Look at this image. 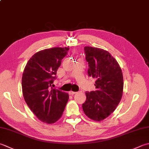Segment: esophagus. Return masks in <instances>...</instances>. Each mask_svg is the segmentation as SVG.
<instances>
[{
    "label": "esophagus",
    "mask_w": 149,
    "mask_h": 149,
    "mask_svg": "<svg viewBox=\"0 0 149 149\" xmlns=\"http://www.w3.org/2000/svg\"><path fill=\"white\" fill-rule=\"evenodd\" d=\"M76 92H73V91H70L69 92H68V94H70V95H74L75 94H76Z\"/></svg>",
    "instance_id": "34e87169"
}]
</instances>
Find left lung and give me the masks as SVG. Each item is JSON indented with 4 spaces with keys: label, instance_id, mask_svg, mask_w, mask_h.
Here are the masks:
<instances>
[{
    "label": "left lung",
    "instance_id": "1",
    "mask_svg": "<svg viewBox=\"0 0 149 149\" xmlns=\"http://www.w3.org/2000/svg\"><path fill=\"white\" fill-rule=\"evenodd\" d=\"M88 75L96 79L95 91L86 92L83 110L87 117L96 121L107 118L116 110L123 90V77L118 63L103 49L85 46Z\"/></svg>",
    "mask_w": 149,
    "mask_h": 149
}]
</instances>
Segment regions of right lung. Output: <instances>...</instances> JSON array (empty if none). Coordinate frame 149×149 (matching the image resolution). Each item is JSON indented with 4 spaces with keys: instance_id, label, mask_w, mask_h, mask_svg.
Masks as SVG:
<instances>
[{
    "instance_id": "add662e5",
    "label": "right lung",
    "mask_w": 149,
    "mask_h": 149,
    "mask_svg": "<svg viewBox=\"0 0 149 149\" xmlns=\"http://www.w3.org/2000/svg\"><path fill=\"white\" fill-rule=\"evenodd\" d=\"M69 47L45 49L35 54L24 68L22 89L26 104L42 122L54 123L63 115L69 95L52 88L57 69Z\"/></svg>"
}]
</instances>
